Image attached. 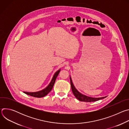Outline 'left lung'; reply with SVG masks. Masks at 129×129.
<instances>
[{
	"label": "left lung",
	"instance_id": "1",
	"mask_svg": "<svg viewBox=\"0 0 129 129\" xmlns=\"http://www.w3.org/2000/svg\"><path fill=\"white\" fill-rule=\"evenodd\" d=\"M70 84H71V89L73 94H74L75 97L80 101L81 102H95L99 101L100 100L103 99L107 96L105 97H102V98H92V97H90V96H86L76 88L75 86L73 85L71 77L70 76Z\"/></svg>",
	"mask_w": 129,
	"mask_h": 129
}]
</instances>
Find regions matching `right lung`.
Instances as JSON below:
<instances>
[{"label":"right lung","instance_id":"right-lung-1","mask_svg":"<svg viewBox=\"0 0 129 129\" xmlns=\"http://www.w3.org/2000/svg\"><path fill=\"white\" fill-rule=\"evenodd\" d=\"M61 70V69H59L58 71H57L54 74L51 82L50 83L48 84V85L44 89H43L42 90L39 91H37V92H25L23 91V93H25L26 94L29 95L30 96L35 97V98H42L46 95L52 89V87L54 85V84L55 83V81H56V78L58 77L59 73Z\"/></svg>","mask_w":129,"mask_h":129}]
</instances>
